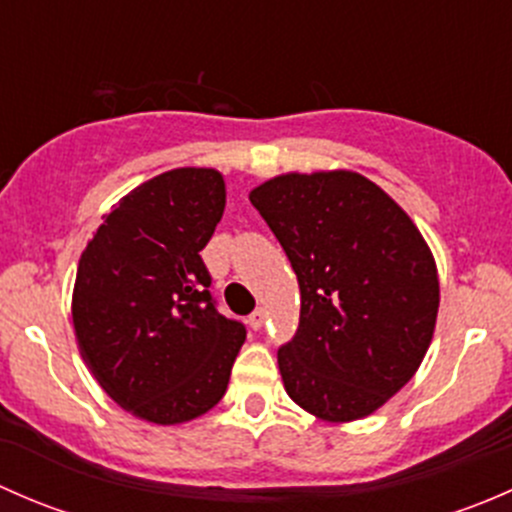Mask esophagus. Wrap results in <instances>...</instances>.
I'll return each instance as SVG.
<instances>
[{"label":"esophagus","instance_id":"esophagus-1","mask_svg":"<svg viewBox=\"0 0 512 512\" xmlns=\"http://www.w3.org/2000/svg\"><path fill=\"white\" fill-rule=\"evenodd\" d=\"M247 324H250L252 329H262V324H265V309H255V312L247 317Z\"/></svg>","mask_w":512,"mask_h":512}]
</instances>
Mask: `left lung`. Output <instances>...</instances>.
<instances>
[{
	"instance_id": "1",
	"label": "left lung",
	"mask_w": 512,
	"mask_h": 512,
	"mask_svg": "<svg viewBox=\"0 0 512 512\" xmlns=\"http://www.w3.org/2000/svg\"><path fill=\"white\" fill-rule=\"evenodd\" d=\"M297 275L302 309L277 352L289 399L329 423L404 389L436 329L438 270L414 220L354 170L282 173L250 190Z\"/></svg>"
}]
</instances>
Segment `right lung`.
Instances as JSON below:
<instances>
[{"label":"right lung","instance_id":"right-lung-1","mask_svg":"<svg viewBox=\"0 0 512 512\" xmlns=\"http://www.w3.org/2000/svg\"><path fill=\"white\" fill-rule=\"evenodd\" d=\"M223 210L220 170H165L123 195L81 252L79 352L121 409L156 426L208 414L245 344V327L215 309L200 260Z\"/></svg>","mask_w":512,"mask_h":512}]
</instances>
